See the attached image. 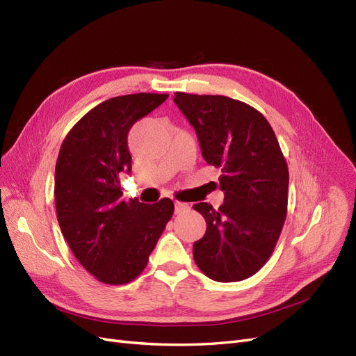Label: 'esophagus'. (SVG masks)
I'll list each match as a JSON object with an SVG mask.
<instances>
[{
  "instance_id": "1",
  "label": "esophagus",
  "mask_w": 356,
  "mask_h": 356,
  "mask_svg": "<svg viewBox=\"0 0 356 356\" xmlns=\"http://www.w3.org/2000/svg\"><path fill=\"white\" fill-rule=\"evenodd\" d=\"M190 211V204L188 203H182V202H175V213H182Z\"/></svg>"
}]
</instances>
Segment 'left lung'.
Here are the masks:
<instances>
[{
  "label": "left lung",
  "instance_id": "1",
  "mask_svg": "<svg viewBox=\"0 0 356 356\" xmlns=\"http://www.w3.org/2000/svg\"><path fill=\"white\" fill-rule=\"evenodd\" d=\"M175 104L194 127L206 163L220 169L219 209L193 206L206 219L194 243L200 271L220 283L252 277L271 257L287 216L289 168L265 116L225 95L175 92Z\"/></svg>",
  "mask_w": 356,
  "mask_h": 356
}]
</instances>
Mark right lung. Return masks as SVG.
Returning a JSON list of instances; mask_svg holds the SVG:
<instances>
[{"label":"right lung","mask_w":356,"mask_h":356,"mask_svg":"<svg viewBox=\"0 0 356 356\" xmlns=\"http://www.w3.org/2000/svg\"><path fill=\"white\" fill-rule=\"evenodd\" d=\"M168 97H113L82 116L61 143L54 175L58 225L79 264L104 284L136 280L174 215L170 199L125 202L119 181L131 170V127Z\"/></svg>","instance_id":"right-lung-1"}]
</instances>
